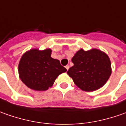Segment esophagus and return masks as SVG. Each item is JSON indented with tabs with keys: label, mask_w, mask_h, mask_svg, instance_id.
<instances>
[{
	"label": "esophagus",
	"mask_w": 126,
	"mask_h": 126,
	"mask_svg": "<svg viewBox=\"0 0 126 126\" xmlns=\"http://www.w3.org/2000/svg\"><path fill=\"white\" fill-rule=\"evenodd\" d=\"M65 68H66V69H67V70H68V69L70 68V66H69V65H66V66H65Z\"/></svg>",
	"instance_id": "obj_1"
}]
</instances>
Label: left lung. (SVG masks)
Masks as SVG:
<instances>
[{"mask_svg":"<svg viewBox=\"0 0 126 126\" xmlns=\"http://www.w3.org/2000/svg\"><path fill=\"white\" fill-rule=\"evenodd\" d=\"M74 65L67 72L74 83L84 91H94L105 84L111 74L108 55L98 49H80L72 59Z\"/></svg>","mask_w":126,"mask_h":126,"instance_id":"8db88e82","label":"left lung"}]
</instances>
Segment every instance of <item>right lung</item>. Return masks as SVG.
Segmentation results:
<instances>
[{"mask_svg": "<svg viewBox=\"0 0 126 126\" xmlns=\"http://www.w3.org/2000/svg\"><path fill=\"white\" fill-rule=\"evenodd\" d=\"M51 49H32L22 55L18 72L21 80L34 91H44L51 88L56 79L67 70L58 59L51 57Z\"/></svg>", "mask_w": 126, "mask_h": 126, "instance_id": "right-lung-1", "label": "right lung"}]
</instances>
